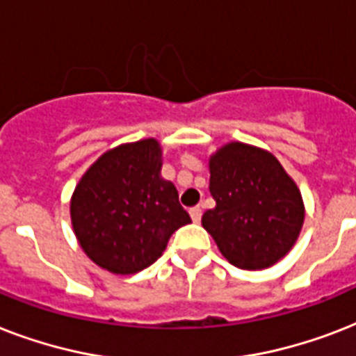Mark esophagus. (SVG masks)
<instances>
[{
	"label": "esophagus",
	"instance_id": "34e87169",
	"mask_svg": "<svg viewBox=\"0 0 356 356\" xmlns=\"http://www.w3.org/2000/svg\"><path fill=\"white\" fill-rule=\"evenodd\" d=\"M190 218H192V222H194V223L201 222V209H200V207H194V209H190Z\"/></svg>",
	"mask_w": 356,
	"mask_h": 356
}]
</instances>
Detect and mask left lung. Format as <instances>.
<instances>
[{
    "label": "left lung",
    "instance_id": "left-lung-1",
    "mask_svg": "<svg viewBox=\"0 0 356 356\" xmlns=\"http://www.w3.org/2000/svg\"><path fill=\"white\" fill-rule=\"evenodd\" d=\"M216 207L201 225L220 253L242 270H266L298 242L305 203L298 184L270 151L229 142L209 156Z\"/></svg>",
    "mask_w": 356,
    "mask_h": 356
}]
</instances>
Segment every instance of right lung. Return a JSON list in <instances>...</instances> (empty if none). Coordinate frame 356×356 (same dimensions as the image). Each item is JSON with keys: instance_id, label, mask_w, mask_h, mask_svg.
<instances>
[{"instance_id": "1", "label": "right lung", "mask_w": 356, "mask_h": 356, "mask_svg": "<svg viewBox=\"0 0 356 356\" xmlns=\"http://www.w3.org/2000/svg\"><path fill=\"white\" fill-rule=\"evenodd\" d=\"M161 170V142L144 138L105 151L83 173L70 216L94 264L116 275L138 273L164 253L179 227L192 222Z\"/></svg>"}]
</instances>
